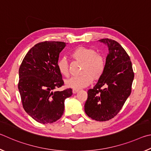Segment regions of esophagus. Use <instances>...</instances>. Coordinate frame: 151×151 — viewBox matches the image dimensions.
Wrapping results in <instances>:
<instances>
[{
  "label": "esophagus",
  "mask_w": 151,
  "mask_h": 151,
  "mask_svg": "<svg viewBox=\"0 0 151 151\" xmlns=\"http://www.w3.org/2000/svg\"><path fill=\"white\" fill-rule=\"evenodd\" d=\"M78 91H79V89H72L73 93H76Z\"/></svg>",
  "instance_id": "34e87169"
}]
</instances>
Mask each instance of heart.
Listing matches in <instances>:
<instances>
[{
    "label": "heart",
    "instance_id": "1",
    "mask_svg": "<svg viewBox=\"0 0 151 151\" xmlns=\"http://www.w3.org/2000/svg\"><path fill=\"white\" fill-rule=\"evenodd\" d=\"M71 57L82 63L79 76H73L65 80V86L72 89H81L89 86L92 81H97L104 75L106 65L105 57L92 47L79 46L71 53ZM57 68L62 75L70 74V67L67 60L61 58L58 60Z\"/></svg>",
    "mask_w": 151,
    "mask_h": 151
}]
</instances>
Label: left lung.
Here are the masks:
<instances>
[{
  "instance_id": "left-lung-1",
  "label": "left lung",
  "mask_w": 151,
  "mask_h": 151,
  "mask_svg": "<svg viewBox=\"0 0 151 151\" xmlns=\"http://www.w3.org/2000/svg\"><path fill=\"white\" fill-rule=\"evenodd\" d=\"M109 54L104 75L88 91L84 106L88 117L97 121L111 119L117 115L131 93L134 72L129 55L115 40L104 38Z\"/></svg>"
}]
</instances>
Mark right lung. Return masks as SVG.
<instances>
[{
	"instance_id": "obj_1",
	"label": "right lung",
	"mask_w": 151,
	"mask_h": 151,
	"mask_svg": "<svg viewBox=\"0 0 151 151\" xmlns=\"http://www.w3.org/2000/svg\"><path fill=\"white\" fill-rule=\"evenodd\" d=\"M65 42L45 41L36 44L24 58L19 68L18 87L25 111L37 122L52 123L62 117L64 101L72 89L54 91L63 86L57 62Z\"/></svg>"
}]
</instances>
